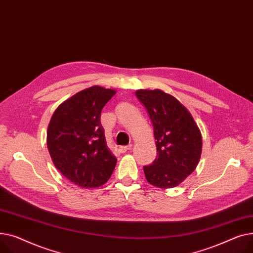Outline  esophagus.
<instances>
[{
  "label": "esophagus",
  "mask_w": 253,
  "mask_h": 253,
  "mask_svg": "<svg viewBox=\"0 0 253 253\" xmlns=\"http://www.w3.org/2000/svg\"><path fill=\"white\" fill-rule=\"evenodd\" d=\"M131 149V145H128V146H122L118 148V151H120L121 153H126V151L130 150Z\"/></svg>",
  "instance_id": "obj_1"
}]
</instances>
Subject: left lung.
Listing matches in <instances>:
<instances>
[{"label": "left lung", "mask_w": 253, "mask_h": 253, "mask_svg": "<svg viewBox=\"0 0 253 253\" xmlns=\"http://www.w3.org/2000/svg\"><path fill=\"white\" fill-rule=\"evenodd\" d=\"M154 128L157 155L144 167L146 180L168 189L181 184L196 169L202 149L201 132L192 115L171 95L160 90H139Z\"/></svg>", "instance_id": "8db88e82"}]
</instances>
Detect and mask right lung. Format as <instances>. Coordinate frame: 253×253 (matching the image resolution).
Segmentation results:
<instances>
[{"instance_id":"right-lung-1","label":"right lung","mask_w":253,"mask_h":253,"mask_svg":"<svg viewBox=\"0 0 253 253\" xmlns=\"http://www.w3.org/2000/svg\"><path fill=\"white\" fill-rule=\"evenodd\" d=\"M114 90L94 85L59 106L48 126L47 146L56 169L83 188L105 184L116 166L100 116Z\"/></svg>"}]
</instances>
